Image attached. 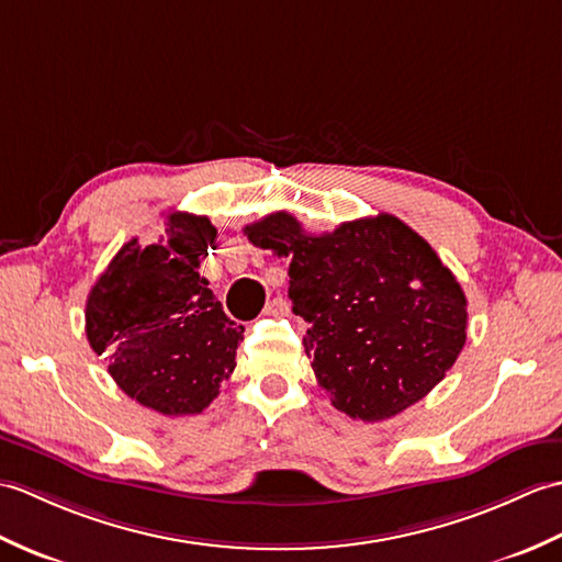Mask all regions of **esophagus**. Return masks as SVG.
<instances>
[{
	"instance_id": "obj_1",
	"label": "esophagus",
	"mask_w": 562,
	"mask_h": 562,
	"mask_svg": "<svg viewBox=\"0 0 562 562\" xmlns=\"http://www.w3.org/2000/svg\"><path fill=\"white\" fill-rule=\"evenodd\" d=\"M265 315H269V317H285V315H289V303H285L281 295L271 297V301L265 305Z\"/></svg>"
}]
</instances>
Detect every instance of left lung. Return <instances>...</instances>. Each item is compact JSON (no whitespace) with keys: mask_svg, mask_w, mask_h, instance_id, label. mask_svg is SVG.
<instances>
[{"mask_svg":"<svg viewBox=\"0 0 562 562\" xmlns=\"http://www.w3.org/2000/svg\"><path fill=\"white\" fill-rule=\"evenodd\" d=\"M291 257L293 313L310 322L305 353L331 406L368 423L420 402L467 341V295L438 252L392 214L322 235L277 211L243 228Z\"/></svg>","mask_w":562,"mask_h":562,"instance_id":"8db88e82","label":"left lung"}]
</instances>
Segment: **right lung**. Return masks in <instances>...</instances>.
Wrapping results in <instances>:
<instances>
[{
    "label": "right lung",
    "instance_id": "1",
    "mask_svg": "<svg viewBox=\"0 0 562 562\" xmlns=\"http://www.w3.org/2000/svg\"><path fill=\"white\" fill-rule=\"evenodd\" d=\"M214 240L206 216L172 211L156 245L120 247L86 301V336L112 380L164 416L202 414L235 370L245 327L196 271Z\"/></svg>",
    "mask_w": 562,
    "mask_h": 562
}]
</instances>
